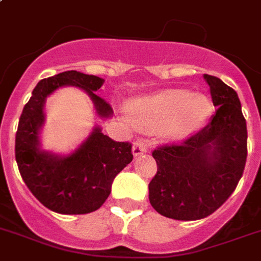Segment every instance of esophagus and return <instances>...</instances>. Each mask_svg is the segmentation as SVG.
<instances>
[{
    "mask_svg": "<svg viewBox=\"0 0 261 261\" xmlns=\"http://www.w3.org/2000/svg\"><path fill=\"white\" fill-rule=\"evenodd\" d=\"M145 152H146V146H145V144H144V141H141V140H137V141H136L132 146L133 156L139 157V156H141L143 153H145Z\"/></svg>",
    "mask_w": 261,
    "mask_h": 261,
    "instance_id": "34e87169",
    "label": "esophagus"
}]
</instances>
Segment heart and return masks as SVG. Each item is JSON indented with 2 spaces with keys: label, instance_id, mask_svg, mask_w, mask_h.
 I'll return each mask as SVG.
<instances>
[{
  "label": "heart",
  "instance_id": "obj_1",
  "mask_svg": "<svg viewBox=\"0 0 261 261\" xmlns=\"http://www.w3.org/2000/svg\"><path fill=\"white\" fill-rule=\"evenodd\" d=\"M213 111L212 101L203 93L184 89L161 90L130 100L125 105L128 121L139 129H153L169 141L195 133Z\"/></svg>",
  "mask_w": 261,
  "mask_h": 261
}]
</instances>
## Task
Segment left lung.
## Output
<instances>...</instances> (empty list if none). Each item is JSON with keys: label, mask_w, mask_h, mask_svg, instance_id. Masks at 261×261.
I'll use <instances>...</instances> for the list:
<instances>
[{"label": "left lung", "mask_w": 261, "mask_h": 261, "mask_svg": "<svg viewBox=\"0 0 261 261\" xmlns=\"http://www.w3.org/2000/svg\"><path fill=\"white\" fill-rule=\"evenodd\" d=\"M216 113L208 125L178 145L153 150L157 173L149 201L174 220H199L220 208L242 178L247 160V124L238 93L204 74Z\"/></svg>", "instance_id": "obj_1"}]
</instances>
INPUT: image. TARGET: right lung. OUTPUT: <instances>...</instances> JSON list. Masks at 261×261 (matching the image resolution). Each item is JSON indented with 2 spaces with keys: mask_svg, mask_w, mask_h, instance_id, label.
<instances>
[{
  "mask_svg": "<svg viewBox=\"0 0 261 261\" xmlns=\"http://www.w3.org/2000/svg\"><path fill=\"white\" fill-rule=\"evenodd\" d=\"M105 80L77 70L41 80L23 107L16 133V161L30 192L42 205L62 215H84L98 210L111 193L112 182L132 161V145L117 143L96 125L87 139L68 154L41 148L46 97L62 87L83 89L101 118H109L112 108L94 92Z\"/></svg>",
  "mask_w": 261,
  "mask_h": 261,
  "instance_id": "obj_1",
  "label": "right lung"
}]
</instances>
